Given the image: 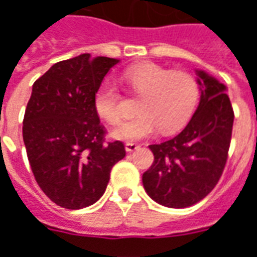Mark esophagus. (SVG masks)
<instances>
[{
    "label": "esophagus",
    "mask_w": 257,
    "mask_h": 257,
    "mask_svg": "<svg viewBox=\"0 0 257 257\" xmlns=\"http://www.w3.org/2000/svg\"><path fill=\"white\" fill-rule=\"evenodd\" d=\"M139 147L140 146L136 145V143H126V145H125V150L128 151V153H132V151L138 150Z\"/></svg>",
    "instance_id": "34e87169"
}]
</instances>
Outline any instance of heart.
<instances>
[{"label":"heart","mask_w":257,"mask_h":257,"mask_svg":"<svg viewBox=\"0 0 257 257\" xmlns=\"http://www.w3.org/2000/svg\"><path fill=\"white\" fill-rule=\"evenodd\" d=\"M121 81L142 96L139 115L115 125L111 136L118 140L136 142L150 138L158 131L169 135L182 128L193 115L199 99V88L193 75L171 71L154 63L126 68ZM95 108L104 121L117 122L122 117V96L112 82H104L95 95Z\"/></svg>","instance_id":"b5f03b06"}]
</instances>
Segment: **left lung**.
I'll use <instances>...</instances> for the list:
<instances>
[{"mask_svg":"<svg viewBox=\"0 0 257 257\" xmlns=\"http://www.w3.org/2000/svg\"><path fill=\"white\" fill-rule=\"evenodd\" d=\"M199 104L186 128L173 139L150 145L154 162L143 173L151 199L168 208H187L205 198L220 179L231 140L234 112L221 84L195 70Z\"/></svg>","mask_w":257,"mask_h":257,"instance_id":"left-lung-1","label":"left lung"}]
</instances>
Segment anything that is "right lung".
<instances>
[{
  "label": "right lung",
  "mask_w": 257,
  "mask_h": 257,
  "mask_svg": "<svg viewBox=\"0 0 257 257\" xmlns=\"http://www.w3.org/2000/svg\"><path fill=\"white\" fill-rule=\"evenodd\" d=\"M119 60L82 53L53 64L33 85L23 142L37 183L55 204L81 209L104 194L122 142L104 143L95 95Z\"/></svg>",
  "instance_id": "obj_1"
}]
</instances>
